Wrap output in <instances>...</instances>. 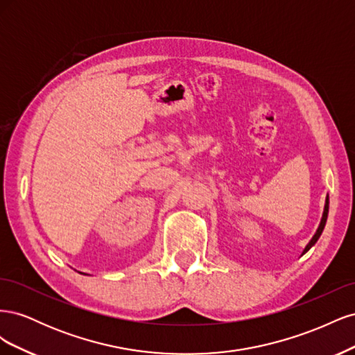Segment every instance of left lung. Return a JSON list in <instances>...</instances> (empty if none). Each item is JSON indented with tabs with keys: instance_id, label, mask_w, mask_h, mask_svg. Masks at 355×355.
I'll return each instance as SVG.
<instances>
[{
	"instance_id": "1",
	"label": "left lung",
	"mask_w": 355,
	"mask_h": 355,
	"mask_svg": "<svg viewBox=\"0 0 355 355\" xmlns=\"http://www.w3.org/2000/svg\"><path fill=\"white\" fill-rule=\"evenodd\" d=\"M327 214H329V197L326 198V206H324V211H323V218H321V222H320V227H318V230H317V232L314 234V237L311 239V241L308 243V245L305 247V250H304V253H306L311 247H313L315 243H317V240L320 239V235H321V232H323V230H324V225H326V220H327ZM302 253V254H304Z\"/></svg>"
}]
</instances>
